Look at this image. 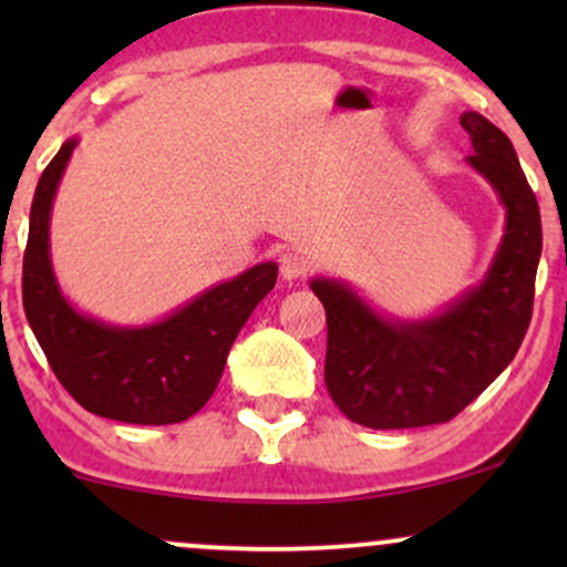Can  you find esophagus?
<instances>
[{
  "instance_id": "obj_1",
  "label": "esophagus",
  "mask_w": 567,
  "mask_h": 567,
  "mask_svg": "<svg viewBox=\"0 0 567 567\" xmlns=\"http://www.w3.org/2000/svg\"><path fill=\"white\" fill-rule=\"evenodd\" d=\"M279 271H282L285 279H301L306 271H309V261L301 256V252L290 250V252H282V258H279Z\"/></svg>"
}]
</instances>
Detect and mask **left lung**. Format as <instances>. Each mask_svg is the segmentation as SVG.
<instances>
[{
    "label": "left lung",
    "mask_w": 567,
    "mask_h": 567,
    "mask_svg": "<svg viewBox=\"0 0 567 567\" xmlns=\"http://www.w3.org/2000/svg\"><path fill=\"white\" fill-rule=\"evenodd\" d=\"M466 165L504 207V234L483 282L424 317H392L349 282L315 277L328 315L324 386L341 413L368 429L445 424L504 373L530 324L542 258V213L512 141L464 112Z\"/></svg>",
    "instance_id": "8db88e82"
}]
</instances>
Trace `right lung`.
I'll return each instance as SVG.
<instances>
[{
  "instance_id": "right-lung-1",
  "label": "right lung",
  "mask_w": 567,
  "mask_h": 567,
  "mask_svg": "<svg viewBox=\"0 0 567 567\" xmlns=\"http://www.w3.org/2000/svg\"><path fill=\"white\" fill-rule=\"evenodd\" d=\"M76 143L80 138L63 143L31 202L25 320L58 381L84 410L125 424H181L216 392L234 338L275 288L277 264L250 266L154 322L112 324L84 315L63 296L50 256L53 202Z\"/></svg>"
}]
</instances>
